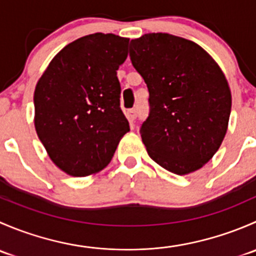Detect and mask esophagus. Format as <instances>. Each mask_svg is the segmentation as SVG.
I'll list each match as a JSON object with an SVG mask.
<instances>
[{
  "label": "esophagus",
  "mask_w": 256,
  "mask_h": 256,
  "mask_svg": "<svg viewBox=\"0 0 256 256\" xmlns=\"http://www.w3.org/2000/svg\"><path fill=\"white\" fill-rule=\"evenodd\" d=\"M126 118H128V121H131V122H132V121L136 120V118H138V110L136 109L128 110V112H126Z\"/></svg>",
  "instance_id": "34e87169"
}]
</instances>
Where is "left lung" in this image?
Here are the masks:
<instances>
[{"mask_svg":"<svg viewBox=\"0 0 256 256\" xmlns=\"http://www.w3.org/2000/svg\"><path fill=\"white\" fill-rule=\"evenodd\" d=\"M130 59L150 92L140 128L148 156L176 174L202 168L223 142L230 116L222 69L197 43L168 33L131 40Z\"/></svg>","mask_w":256,"mask_h":256,"instance_id":"8db88e82","label":"left lung"}]
</instances>
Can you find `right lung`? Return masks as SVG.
<instances>
[{
	"instance_id": "right-lung-1",
	"label": "right lung",
	"mask_w": 256,
	"mask_h": 256,
	"mask_svg": "<svg viewBox=\"0 0 256 256\" xmlns=\"http://www.w3.org/2000/svg\"><path fill=\"white\" fill-rule=\"evenodd\" d=\"M128 38L94 33L66 46L34 90V126L52 161L84 177L112 161L130 131L120 108L116 70L128 56Z\"/></svg>"
}]
</instances>
